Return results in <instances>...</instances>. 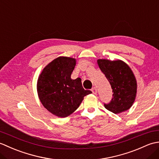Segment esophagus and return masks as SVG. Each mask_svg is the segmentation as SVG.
I'll use <instances>...</instances> for the list:
<instances>
[{"label": "esophagus", "instance_id": "esophagus-1", "mask_svg": "<svg viewBox=\"0 0 159 159\" xmlns=\"http://www.w3.org/2000/svg\"><path fill=\"white\" fill-rule=\"evenodd\" d=\"M92 93H93V94H96V93H97V89H96V87H93V88L92 89Z\"/></svg>", "mask_w": 159, "mask_h": 159}]
</instances>
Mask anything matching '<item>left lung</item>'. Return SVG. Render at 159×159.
I'll return each instance as SVG.
<instances>
[{"label": "left lung", "instance_id": "left-lung-1", "mask_svg": "<svg viewBox=\"0 0 159 159\" xmlns=\"http://www.w3.org/2000/svg\"><path fill=\"white\" fill-rule=\"evenodd\" d=\"M98 64L113 89L112 99L104 107L115 114L129 109L137 93L135 77L127 64L121 61L98 59Z\"/></svg>", "mask_w": 159, "mask_h": 159}]
</instances>
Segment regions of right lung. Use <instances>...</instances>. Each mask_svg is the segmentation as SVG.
<instances>
[{
    "mask_svg": "<svg viewBox=\"0 0 159 159\" xmlns=\"http://www.w3.org/2000/svg\"><path fill=\"white\" fill-rule=\"evenodd\" d=\"M73 58L59 57L45 67L38 80V92L43 106L55 116L66 117L74 112L84 97L92 93L84 89L81 79L73 80Z\"/></svg>",
    "mask_w": 159,
    "mask_h": 159,
    "instance_id": "obj_1",
    "label": "right lung"
}]
</instances>
